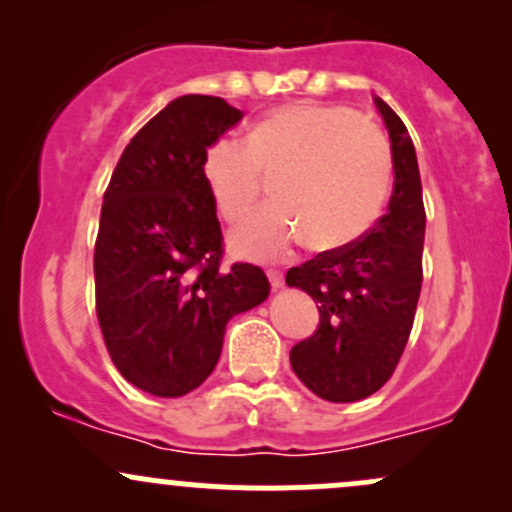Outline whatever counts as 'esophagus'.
<instances>
[{
  "label": "esophagus",
  "mask_w": 512,
  "mask_h": 512,
  "mask_svg": "<svg viewBox=\"0 0 512 512\" xmlns=\"http://www.w3.org/2000/svg\"><path fill=\"white\" fill-rule=\"evenodd\" d=\"M268 280H271L273 290L283 288V285H285V278H283V273L276 271V268H271V271H268Z\"/></svg>",
  "instance_id": "obj_1"
}]
</instances>
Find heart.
Instances as JSON below:
<instances>
[{
  "label": "heart",
  "instance_id": "obj_1",
  "mask_svg": "<svg viewBox=\"0 0 512 512\" xmlns=\"http://www.w3.org/2000/svg\"><path fill=\"white\" fill-rule=\"evenodd\" d=\"M214 205L239 222L256 205L263 178H276V205L232 236L239 256L278 258L302 239L329 251L351 244L386 202L393 158L383 131L337 104L293 102L273 109L246 141L217 139L202 158Z\"/></svg>",
  "mask_w": 512,
  "mask_h": 512
}]
</instances>
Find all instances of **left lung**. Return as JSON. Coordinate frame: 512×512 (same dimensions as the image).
Masks as SVG:
<instances>
[{
  "mask_svg": "<svg viewBox=\"0 0 512 512\" xmlns=\"http://www.w3.org/2000/svg\"><path fill=\"white\" fill-rule=\"evenodd\" d=\"M390 134L395 185L388 212L361 239L290 268L285 283L305 290L320 327L290 349L298 378L329 403H354L393 376L422 288L425 205L408 129L376 97Z\"/></svg>",
  "mask_w": 512,
  "mask_h": 512,
  "instance_id": "8db88e82",
  "label": "left lung"
}]
</instances>
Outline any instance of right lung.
<instances>
[{"label": "right lung", "instance_id": "right-lung-1", "mask_svg": "<svg viewBox=\"0 0 512 512\" xmlns=\"http://www.w3.org/2000/svg\"><path fill=\"white\" fill-rule=\"evenodd\" d=\"M241 117L222 97H178L129 141L104 190L95 241L104 346L126 381L161 398L202 386L227 322L271 293L258 266H222V227L202 175L207 148Z\"/></svg>", "mask_w": 512, "mask_h": 512}]
</instances>
